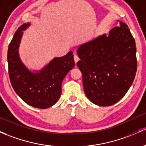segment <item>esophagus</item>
I'll return each instance as SVG.
<instances>
[{"label": "esophagus", "mask_w": 146, "mask_h": 146, "mask_svg": "<svg viewBox=\"0 0 146 146\" xmlns=\"http://www.w3.org/2000/svg\"><path fill=\"white\" fill-rule=\"evenodd\" d=\"M74 61H75V63H76V64H77L78 61H79V57H78L76 54L74 55Z\"/></svg>", "instance_id": "1"}]
</instances>
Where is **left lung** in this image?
Wrapping results in <instances>:
<instances>
[{"label":"left lung","instance_id":"left-lung-1","mask_svg":"<svg viewBox=\"0 0 146 146\" xmlns=\"http://www.w3.org/2000/svg\"><path fill=\"white\" fill-rule=\"evenodd\" d=\"M110 31L78 47L77 66L82 74L85 93L100 106L118 102L134 81L136 47L129 29L122 21Z\"/></svg>","mask_w":146,"mask_h":146}]
</instances>
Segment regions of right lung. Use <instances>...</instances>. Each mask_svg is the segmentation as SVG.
<instances>
[{"instance_id": "right-lung-1", "label": "right lung", "mask_w": 146, "mask_h": 146, "mask_svg": "<svg viewBox=\"0 0 146 146\" xmlns=\"http://www.w3.org/2000/svg\"><path fill=\"white\" fill-rule=\"evenodd\" d=\"M24 23L17 30L7 50L9 76L14 90L29 106L45 109L54 105L61 94V83L75 66L73 51L55 57L41 70H29L21 61L19 48L23 31L30 27Z\"/></svg>"}]
</instances>
